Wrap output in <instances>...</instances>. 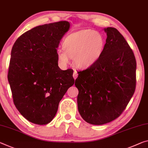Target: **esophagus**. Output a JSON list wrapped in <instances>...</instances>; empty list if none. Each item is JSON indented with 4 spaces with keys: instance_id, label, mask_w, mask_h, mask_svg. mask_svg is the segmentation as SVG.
Returning <instances> with one entry per match:
<instances>
[{
    "instance_id": "obj_1",
    "label": "esophagus",
    "mask_w": 148,
    "mask_h": 148,
    "mask_svg": "<svg viewBox=\"0 0 148 148\" xmlns=\"http://www.w3.org/2000/svg\"><path fill=\"white\" fill-rule=\"evenodd\" d=\"M78 73H77V72L76 71V70H74V74H73V77H74V78L75 79H76L77 77H78Z\"/></svg>"
}]
</instances>
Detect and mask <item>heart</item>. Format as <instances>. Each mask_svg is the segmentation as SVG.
Listing matches in <instances>:
<instances>
[{
    "label": "heart",
    "mask_w": 148,
    "mask_h": 148,
    "mask_svg": "<svg viewBox=\"0 0 148 148\" xmlns=\"http://www.w3.org/2000/svg\"><path fill=\"white\" fill-rule=\"evenodd\" d=\"M104 48V39L99 33L91 29H82L72 33L62 43L63 51H57V60L66 66L70 58H74L77 67L86 69L97 61Z\"/></svg>",
    "instance_id": "b5f03b06"
}]
</instances>
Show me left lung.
I'll return each instance as SVG.
<instances>
[{"label": "left lung", "mask_w": 148, "mask_h": 148, "mask_svg": "<svg viewBox=\"0 0 148 148\" xmlns=\"http://www.w3.org/2000/svg\"><path fill=\"white\" fill-rule=\"evenodd\" d=\"M106 43L100 58L78 72V111L87 123L101 125L123 113L136 85V61L125 37L114 27L104 29Z\"/></svg>", "instance_id": "8db88e82"}]
</instances>
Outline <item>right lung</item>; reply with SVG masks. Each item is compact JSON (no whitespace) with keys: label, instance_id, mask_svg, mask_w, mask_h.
<instances>
[{"label":"right lung","instance_id":"add662e5","mask_svg":"<svg viewBox=\"0 0 148 148\" xmlns=\"http://www.w3.org/2000/svg\"><path fill=\"white\" fill-rule=\"evenodd\" d=\"M66 21L39 25L17 39L11 51L8 79L21 114L36 125H47L74 85L73 70L58 66L57 48L69 29Z\"/></svg>","mask_w":148,"mask_h":148}]
</instances>
